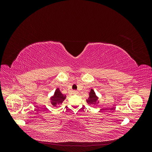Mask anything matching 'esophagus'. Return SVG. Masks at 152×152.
I'll use <instances>...</instances> for the list:
<instances>
[{"instance_id": "1", "label": "esophagus", "mask_w": 152, "mask_h": 152, "mask_svg": "<svg viewBox=\"0 0 152 152\" xmlns=\"http://www.w3.org/2000/svg\"><path fill=\"white\" fill-rule=\"evenodd\" d=\"M73 93L75 94H78V91H73Z\"/></svg>"}]
</instances>
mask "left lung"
I'll use <instances>...</instances> for the list:
<instances>
[{"label":"left lung","instance_id":"obj_1","mask_svg":"<svg viewBox=\"0 0 152 152\" xmlns=\"http://www.w3.org/2000/svg\"><path fill=\"white\" fill-rule=\"evenodd\" d=\"M87 103L89 104H96L98 103V97L96 95L95 92L93 89H91L89 93V97L86 99Z\"/></svg>","mask_w":152,"mask_h":152}]
</instances>
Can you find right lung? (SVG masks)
<instances>
[{"instance_id":"obj_1","label":"right lung","mask_w":152,"mask_h":152,"mask_svg":"<svg viewBox=\"0 0 152 152\" xmlns=\"http://www.w3.org/2000/svg\"><path fill=\"white\" fill-rule=\"evenodd\" d=\"M66 95L63 94L59 88H57L54 92V95L50 97V103L54 106L56 107L62 104L63 101L66 98Z\"/></svg>"}]
</instances>
